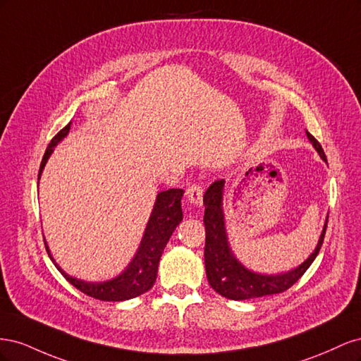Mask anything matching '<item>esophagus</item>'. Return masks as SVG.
Segmentation results:
<instances>
[{
    "mask_svg": "<svg viewBox=\"0 0 361 361\" xmlns=\"http://www.w3.org/2000/svg\"><path fill=\"white\" fill-rule=\"evenodd\" d=\"M187 197H188L190 203L200 207L203 204V187L202 185L194 183V185H191V187H188Z\"/></svg>",
    "mask_w": 361,
    "mask_h": 361,
    "instance_id": "1",
    "label": "esophagus"
}]
</instances>
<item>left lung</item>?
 <instances>
[{
	"label": "left lung",
	"instance_id": "obj_1",
	"mask_svg": "<svg viewBox=\"0 0 361 361\" xmlns=\"http://www.w3.org/2000/svg\"><path fill=\"white\" fill-rule=\"evenodd\" d=\"M307 134V138L313 145L314 150L318 152L319 157L326 161L322 146L318 143L312 134ZM226 180H215L209 188L206 190L203 195L204 204V216L203 223L206 228V243H204V268L206 277L209 281L211 288L223 295L228 300H251L259 297H267V295H274L288 290L293 283H297L307 268L313 264V260L318 256L321 245L324 243V236L326 231V216L319 241L313 253L305 259L301 265L293 268L281 274L268 276L259 274V272L245 268L239 262L233 251L228 245L226 224H224V212H223V194H224Z\"/></svg>",
	"mask_w": 361,
	"mask_h": 361
}]
</instances>
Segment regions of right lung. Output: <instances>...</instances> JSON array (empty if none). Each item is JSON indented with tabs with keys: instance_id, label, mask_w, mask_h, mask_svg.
I'll list each match as a JSON object with an SVG mask.
<instances>
[{
	"instance_id": "add662e5",
	"label": "right lung",
	"mask_w": 361,
	"mask_h": 361,
	"mask_svg": "<svg viewBox=\"0 0 361 361\" xmlns=\"http://www.w3.org/2000/svg\"><path fill=\"white\" fill-rule=\"evenodd\" d=\"M71 123L64 126L60 133L51 140V143L47 147L45 155L40 162V170L37 180H40L42 171L45 169L47 162L60 141L69 134ZM39 183V182H37ZM182 195L183 190L171 188L167 191H161L157 195V200L154 204V209L149 216L147 226L145 228V235L141 238L140 247L137 250L135 256L129 262V265L120 272V274L111 280L106 281H84L80 279H75L69 274H66L57 264L54 257L51 256L49 247H45L54 265L61 272L63 277L66 279L71 285H73L76 289H80L85 295H89L92 298L101 300V301H125L135 298L138 295L147 292L152 289L154 283L157 280L158 274V265L159 259L164 248H166L170 236L173 235L174 228L179 226L182 221Z\"/></svg>"
}]
</instances>
